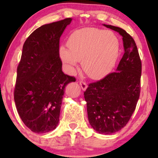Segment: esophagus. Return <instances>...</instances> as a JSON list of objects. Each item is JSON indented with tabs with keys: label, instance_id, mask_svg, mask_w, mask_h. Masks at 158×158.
I'll return each mask as SVG.
<instances>
[{
	"label": "esophagus",
	"instance_id": "esophagus-1",
	"mask_svg": "<svg viewBox=\"0 0 158 158\" xmlns=\"http://www.w3.org/2000/svg\"><path fill=\"white\" fill-rule=\"evenodd\" d=\"M79 85H80L81 89L82 90H85L87 89V88H88V85H87V83L85 82V81H79Z\"/></svg>",
	"mask_w": 158,
	"mask_h": 158
}]
</instances>
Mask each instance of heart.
<instances>
[{
  "instance_id": "1",
  "label": "heart",
  "mask_w": 158,
  "mask_h": 158,
  "mask_svg": "<svg viewBox=\"0 0 158 158\" xmlns=\"http://www.w3.org/2000/svg\"><path fill=\"white\" fill-rule=\"evenodd\" d=\"M68 48L61 46L59 56L69 71L77 68L79 61L85 73L99 79L110 73L119 54V41L114 32L97 28H85L71 34Z\"/></svg>"
}]
</instances>
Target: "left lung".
Here are the masks:
<instances>
[{
    "label": "left lung",
    "instance_id": "left-lung-1",
    "mask_svg": "<svg viewBox=\"0 0 158 158\" xmlns=\"http://www.w3.org/2000/svg\"><path fill=\"white\" fill-rule=\"evenodd\" d=\"M123 37L124 54L116 72L90 83L84 95L88 121L96 131L110 135L126 126L140 92L141 61L133 38L118 27L102 24Z\"/></svg>",
    "mask_w": 158,
    "mask_h": 158
}]
</instances>
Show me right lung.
I'll list each match as a JSON object with an SVG mask.
<instances>
[{
  "instance_id": "add662e5",
  "label": "right lung",
  "mask_w": 158,
  "mask_h": 158,
  "mask_svg": "<svg viewBox=\"0 0 158 158\" xmlns=\"http://www.w3.org/2000/svg\"><path fill=\"white\" fill-rule=\"evenodd\" d=\"M71 18L42 25L23 46L14 91L21 120L32 132L48 133L59 124L64 88L75 78L62 72L59 40Z\"/></svg>"
}]
</instances>
